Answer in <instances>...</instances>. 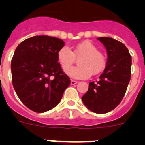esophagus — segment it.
Listing matches in <instances>:
<instances>
[{
	"label": "esophagus",
	"mask_w": 145,
	"mask_h": 145,
	"mask_svg": "<svg viewBox=\"0 0 145 145\" xmlns=\"http://www.w3.org/2000/svg\"><path fill=\"white\" fill-rule=\"evenodd\" d=\"M77 84V81L76 80H71V85H75V84Z\"/></svg>",
	"instance_id": "esophagus-1"
}]
</instances>
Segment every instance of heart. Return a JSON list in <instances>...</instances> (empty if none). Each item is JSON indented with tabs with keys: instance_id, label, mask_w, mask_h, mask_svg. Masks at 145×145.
Here are the masks:
<instances>
[{
	"instance_id": "b5f03b06",
	"label": "heart",
	"mask_w": 145,
	"mask_h": 145,
	"mask_svg": "<svg viewBox=\"0 0 145 145\" xmlns=\"http://www.w3.org/2000/svg\"><path fill=\"white\" fill-rule=\"evenodd\" d=\"M78 59L79 66L69 69ZM57 59L66 74L76 79H87L92 75L98 74L105 69L107 63L105 56L98 50V47L89 40L77 44L73 50L64 46L57 53Z\"/></svg>"
}]
</instances>
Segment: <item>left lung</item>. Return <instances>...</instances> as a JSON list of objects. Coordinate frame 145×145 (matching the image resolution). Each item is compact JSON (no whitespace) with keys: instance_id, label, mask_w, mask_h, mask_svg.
Segmentation results:
<instances>
[{"instance_id":"1","label":"left lung","mask_w":145,"mask_h":145,"mask_svg":"<svg viewBox=\"0 0 145 145\" xmlns=\"http://www.w3.org/2000/svg\"><path fill=\"white\" fill-rule=\"evenodd\" d=\"M108 52L107 66L96 82H90L82 97L89 110L105 114L117 107L126 93L131 78L132 56L123 43L111 37H98Z\"/></svg>"}]
</instances>
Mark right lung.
Here are the masks:
<instances>
[{
    "label": "right lung",
    "mask_w": 145,
    "mask_h": 145,
    "mask_svg": "<svg viewBox=\"0 0 145 145\" xmlns=\"http://www.w3.org/2000/svg\"><path fill=\"white\" fill-rule=\"evenodd\" d=\"M62 40L46 35L35 36L18 45L11 61L12 82L21 101L30 110L44 113L61 101L71 84L58 62Z\"/></svg>",
    "instance_id": "add662e5"
}]
</instances>
